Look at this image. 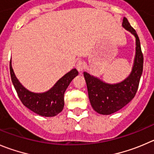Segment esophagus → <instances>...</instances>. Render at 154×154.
Here are the masks:
<instances>
[{
	"mask_svg": "<svg viewBox=\"0 0 154 154\" xmlns=\"http://www.w3.org/2000/svg\"><path fill=\"white\" fill-rule=\"evenodd\" d=\"M85 64H84V62L82 60H79L77 62V64H76V67H77V69L80 72L83 71L84 70V68H85Z\"/></svg>",
	"mask_w": 154,
	"mask_h": 154,
	"instance_id": "34e87169",
	"label": "esophagus"
}]
</instances>
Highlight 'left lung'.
<instances>
[{
  "mask_svg": "<svg viewBox=\"0 0 154 154\" xmlns=\"http://www.w3.org/2000/svg\"><path fill=\"white\" fill-rule=\"evenodd\" d=\"M122 26L136 38L135 58L129 77L119 84H109L88 73H84L92 107L102 115H110L119 111L134 97L143 72V56L138 35L125 17L123 19Z\"/></svg>",
  "mask_w": 154,
  "mask_h": 154,
  "instance_id": "obj_1",
  "label": "left lung"
}]
</instances>
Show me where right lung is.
<instances>
[{"label":"right lung","instance_id":"1","mask_svg":"<svg viewBox=\"0 0 154 154\" xmlns=\"http://www.w3.org/2000/svg\"><path fill=\"white\" fill-rule=\"evenodd\" d=\"M10 72L14 88L23 104L33 112L45 117L54 116L62 111L64 105V92L71 80L78 74V71L75 68L73 69L61 77L51 90L43 93H35L21 85L14 74L11 61H10Z\"/></svg>","mask_w":154,"mask_h":154}]
</instances>
